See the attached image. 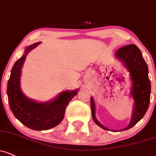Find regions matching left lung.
<instances>
[{
  "label": "left lung",
  "instance_id": "8db88e82",
  "mask_svg": "<svg viewBox=\"0 0 156 156\" xmlns=\"http://www.w3.org/2000/svg\"><path fill=\"white\" fill-rule=\"evenodd\" d=\"M115 57L126 67L132 81L131 95L134 100V106L130 122L125 129L120 130L125 131L133 127L145 115L150 105L151 83L148 76V66L141 51L135 45L131 44L118 49ZM90 104L92 117L95 123L105 130H110L96 119V106L93 96L90 98Z\"/></svg>",
  "mask_w": 156,
  "mask_h": 156
}]
</instances>
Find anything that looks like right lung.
<instances>
[{
  "instance_id": "right-lung-1",
  "label": "right lung",
  "mask_w": 156,
  "mask_h": 156,
  "mask_svg": "<svg viewBox=\"0 0 156 156\" xmlns=\"http://www.w3.org/2000/svg\"><path fill=\"white\" fill-rule=\"evenodd\" d=\"M41 42H36L25 48L24 54L15 63L7 83L9 107L14 116L24 126L33 130H48L60 123L66 108L79 90L63 91L48 101L39 102L27 97L20 85L22 66L27 54Z\"/></svg>"
}]
</instances>
